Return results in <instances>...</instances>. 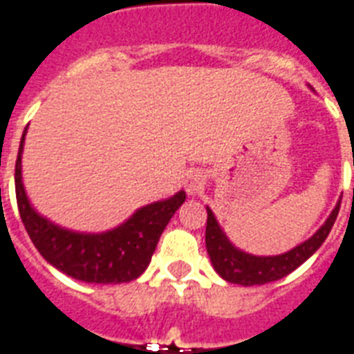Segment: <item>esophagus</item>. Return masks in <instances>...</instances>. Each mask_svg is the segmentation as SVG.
Instances as JSON below:
<instances>
[{"mask_svg":"<svg viewBox=\"0 0 354 354\" xmlns=\"http://www.w3.org/2000/svg\"><path fill=\"white\" fill-rule=\"evenodd\" d=\"M205 187V176L204 172L193 171L187 174V180H185V189H187L189 194H198L202 193Z\"/></svg>","mask_w":354,"mask_h":354,"instance_id":"34e87169","label":"esophagus"}]
</instances>
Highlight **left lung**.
<instances>
[{
    "label": "left lung",
    "instance_id": "obj_1",
    "mask_svg": "<svg viewBox=\"0 0 354 354\" xmlns=\"http://www.w3.org/2000/svg\"><path fill=\"white\" fill-rule=\"evenodd\" d=\"M340 202L336 204V207L333 209L329 218L325 221L324 226L319 227L310 239L297 244L296 248H292L288 252L281 253V255H268V257L252 255V253L242 252L236 246H233L226 233L222 232L221 224L216 222L213 211L209 207H205L207 209L205 248H207V253H209L213 268L216 270V274L221 275L222 279L242 286L264 285V283H272V281L285 277L290 272H294L299 264L305 263L324 244L327 235L335 226L336 216H338V211H340Z\"/></svg>",
    "mask_w": 354,
    "mask_h": 354
}]
</instances>
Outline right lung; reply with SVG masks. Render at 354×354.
<instances>
[{
    "label": "right lung",
    "mask_w": 354,
    "mask_h": 354,
    "mask_svg": "<svg viewBox=\"0 0 354 354\" xmlns=\"http://www.w3.org/2000/svg\"><path fill=\"white\" fill-rule=\"evenodd\" d=\"M25 133L27 128L16 160V200L21 222L41 257L69 277L84 283L118 285L138 279L149 266L169 221L185 202V193L178 191L171 198L143 205L128 221L108 232H71L41 216L30 205L21 180Z\"/></svg>",
    "instance_id": "obj_1"
}]
</instances>
